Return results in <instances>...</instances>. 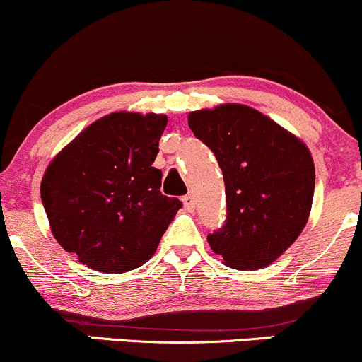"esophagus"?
<instances>
[{"instance_id":"34e87169","label":"esophagus","mask_w":362,"mask_h":362,"mask_svg":"<svg viewBox=\"0 0 362 362\" xmlns=\"http://www.w3.org/2000/svg\"><path fill=\"white\" fill-rule=\"evenodd\" d=\"M182 202H184V207L187 211H194L195 209V202H194V197L192 195H184V197H182Z\"/></svg>"}]
</instances>
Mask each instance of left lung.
I'll list each match as a JSON object with an SVG mask.
<instances>
[{"label": "left lung", "instance_id": "left-lung-1", "mask_svg": "<svg viewBox=\"0 0 362 362\" xmlns=\"http://www.w3.org/2000/svg\"><path fill=\"white\" fill-rule=\"evenodd\" d=\"M187 120L214 153L226 185V224L207 242L228 267H267L308 223L315 192L308 146L242 103L190 112Z\"/></svg>", "mask_w": 362, "mask_h": 362}]
</instances>
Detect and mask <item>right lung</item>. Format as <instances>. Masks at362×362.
Segmentation results:
<instances>
[{
    "label": "right lung",
    "mask_w": 362,
    "mask_h": 362,
    "mask_svg": "<svg viewBox=\"0 0 362 362\" xmlns=\"http://www.w3.org/2000/svg\"><path fill=\"white\" fill-rule=\"evenodd\" d=\"M167 115L112 112L83 129L45 168L40 197L56 242L107 274L151 259L178 199L161 194L153 167Z\"/></svg>",
    "instance_id": "right-lung-1"
}]
</instances>
